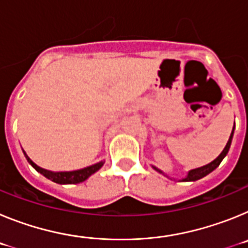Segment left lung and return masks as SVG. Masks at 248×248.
Returning <instances> with one entry per match:
<instances>
[{
	"mask_svg": "<svg viewBox=\"0 0 248 248\" xmlns=\"http://www.w3.org/2000/svg\"><path fill=\"white\" fill-rule=\"evenodd\" d=\"M233 129H235V126H233ZM232 137H233V130H232L231 135H230L229 141H227L226 146H225V149H223V150H222V153H221V154L218 155V156L216 157V159H215L214 161H211V163H210V164H207V165L201 166V168H198V169H194V170H190L189 174H187V176H186L183 181H196V180H199V179H201V177L206 176V175H207V174H210V172H211V171H214L215 169H216L218 165H220V163H221V161H222L223 157L226 156V154H227V153H229V149H230V146H231ZM154 169H155V170H156V171L163 172V171H160L159 169H156V168H154Z\"/></svg>",
	"mask_w": 248,
	"mask_h": 248,
	"instance_id": "obj_1",
	"label": "left lung"
}]
</instances>
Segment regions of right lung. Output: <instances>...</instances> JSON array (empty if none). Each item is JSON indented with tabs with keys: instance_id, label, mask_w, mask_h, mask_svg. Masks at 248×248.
I'll return each mask as SVG.
<instances>
[{
	"instance_id": "add662e5",
	"label": "right lung",
	"mask_w": 248,
	"mask_h": 248,
	"mask_svg": "<svg viewBox=\"0 0 248 248\" xmlns=\"http://www.w3.org/2000/svg\"><path fill=\"white\" fill-rule=\"evenodd\" d=\"M25 153V151H23ZM25 156L27 159L28 163L31 165L33 166L36 169L37 171L41 172L43 176H46L47 179L49 180L54 181L57 184H78V183H82V181L87 180L92 174H94L95 171H98L100 168L103 166V161L98 164H94V165L88 166V168H84V169H80V170H76V171H62V172H54V171H49V170H46V169L39 168L37 166L36 164L27 156V154L25 153Z\"/></svg>"
}]
</instances>
